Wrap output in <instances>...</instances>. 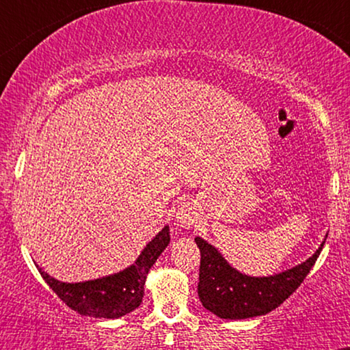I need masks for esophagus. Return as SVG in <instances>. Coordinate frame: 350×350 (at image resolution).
<instances>
[{
	"label": "esophagus",
	"instance_id": "34e87169",
	"mask_svg": "<svg viewBox=\"0 0 350 350\" xmlns=\"http://www.w3.org/2000/svg\"><path fill=\"white\" fill-rule=\"evenodd\" d=\"M178 223L180 226H190L191 224V217L188 213H180L178 215Z\"/></svg>",
	"mask_w": 350,
	"mask_h": 350
}]
</instances>
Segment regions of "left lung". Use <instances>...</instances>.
<instances>
[{"label":"left lung","mask_w":350,"mask_h":350,"mask_svg":"<svg viewBox=\"0 0 350 350\" xmlns=\"http://www.w3.org/2000/svg\"><path fill=\"white\" fill-rule=\"evenodd\" d=\"M200 247L198 297L208 311L223 319H247L270 313L301 285L321 247L301 265L272 277H247L232 269L216 247L195 237Z\"/></svg>","instance_id":"obj_1"}]
</instances>
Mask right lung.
<instances>
[{
  "label": "right lung",
  "mask_w": 350,
  "mask_h": 350,
  "mask_svg": "<svg viewBox=\"0 0 350 350\" xmlns=\"http://www.w3.org/2000/svg\"><path fill=\"white\" fill-rule=\"evenodd\" d=\"M170 242L168 226L152 239L135 264L127 267L122 272L96 278V280L80 283H64L52 278L37 265L40 275L47 285L68 308L81 316L93 318H121L141 305L144 297V283L150 267L155 264L160 254Z\"/></svg>",
  "instance_id": "right-lung-1"
}]
</instances>
